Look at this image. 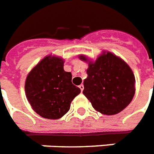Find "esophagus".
Returning a JSON list of instances; mask_svg holds the SVG:
<instances>
[{
	"label": "esophagus",
	"mask_w": 154,
	"mask_h": 154,
	"mask_svg": "<svg viewBox=\"0 0 154 154\" xmlns=\"http://www.w3.org/2000/svg\"><path fill=\"white\" fill-rule=\"evenodd\" d=\"M79 89L81 90V91H83V89H84V87H83V84H81L79 86Z\"/></svg>",
	"instance_id": "esophagus-1"
}]
</instances>
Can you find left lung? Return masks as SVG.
<instances>
[{
	"label": "left lung",
	"mask_w": 154,
	"mask_h": 154,
	"mask_svg": "<svg viewBox=\"0 0 154 154\" xmlns=\"http://www.w3.org/2000/svg\"><path fill=\"white\" fill-rule=\"evenodd\" d=\"M79 58L88 63L83 94L92 106L106 115L124 110L135 94V77L130 66L110 51H103L94 61L84 55Z\"/></svg>",
	"instance_id": "left-lung-1"
}]
</instances>
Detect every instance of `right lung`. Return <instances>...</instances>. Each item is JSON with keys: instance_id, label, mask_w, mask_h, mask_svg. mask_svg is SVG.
<instances>
[{"instance_id": "1", "label": "right lung", "mask_w": 154, "mask_h": 154, "mask_svg": "<svg viewBox=\"0 0 154 154\" xmlns=\"http://www.w3.org/2000/svg\"><path fill=\"white\" fill-rule=\"evenodd\" d=\"M63 63V58L49 55L27 75V99L32 110L44 119L62 118L70 110L71 101L81 92L71 83V73L64 71Z\"/></svg>"}]
</instances>
